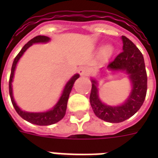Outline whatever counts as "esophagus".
<instances>
[{"label": "esophagus", "mask_w": 158, "mask_h": 158, "mask_svg": "<svg viewBox=\"0 0 158 158\" xmlns=\"http://www.w3.org/2000/svg\"><path fill=\"white\" fill-rule=\"evenodd\" d=\"M79 73L82 76H88L90 74V69L88 67H81L79 68Z\"/></svg>", "instance_id": "obj_1"}]
</instances>
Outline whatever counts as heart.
<instances>
[{
  "instance_id": "1",
  "label": "heart",
  "mask_w": 158,
  "mask_h": 158,
  "mask_svg": "<svg viewBox=\"0 0 158 158\" xmlns=\"http://www.w3.org/2000/svg\"><path fill=\"white\" fill-rule=\"evenodd\" d=\"M113 52V48L110 45H106L103 48H102V55L103 56H110L111 53Z\"/></svg>"
}]
</instances>
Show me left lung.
Masks as SVG:
<instances>
[{
	"label": "left lung",
	"mask_w": 158,
	"mask_h": 158,
	"mask_svg": "<svg viewBox=\"0 0 158 158\" xmlns=\"http://www.w3.org/2000/svg\"><path fill=\"white\" fill-rule=\"evenodd\" d=\"M122 41L123 52L108 64L107 69L125 70L129 74L133 89L127 101L119 106L103 104L98 95L97 82L92 79L89 98L92 108L98 117L110 123L122 122L135 115L143 103L147 94L148 77L143 54L125 36H122Z\"/></svg>",
	"instance_id": "1"
}]
</instances>
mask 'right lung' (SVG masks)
Here are the masks:
<instances>
[{
  "label": "right lung",
  "instance_id": "add662e5",
  "mask_svg": "<svg viewBox=\"0 0 158 158\" xmlns=\"http://www.w3.org/2000/svg\"><path fill=\"white\" fill-rule=\"evenodd\" d=\"M50 40V38L47 37V36H37L35 38H33V39H31L29 42L26 43L25 45L23 46V48L21 49V51L19 52L14 60L13 64L11 67V72L10 75V80H9V93H10V96L11 102L13 104L14 107L15 109L16 112L18 113L19 115H20L21 117L24 119L25 120L28 121V122L34 124V125H50L55 124V123L58 122L61 120L62 118L64 117L65 115V111H66L67 107V102H68V99H69V96L71 89L73 88L74 82L79 77V74H74V76L72 77L71 79H69V81L68 82L64 87V89L62 95L60 98L59 102H57V104L55 106L53 109L51 110H48L47 112H42V113H32V112H27V111H23L19 109L18 106L16 105L15 102L14 100L13 94H12V80H13L14 73H15V69L16 64L19 60L23 52L28 49L31 45H33V43H47Z\"/></svg>",
  "mask_w": 158,
  "mask_h": 158
}]
</instances>
